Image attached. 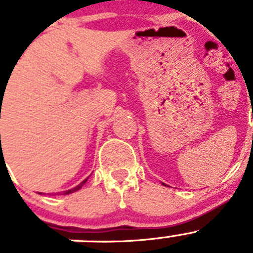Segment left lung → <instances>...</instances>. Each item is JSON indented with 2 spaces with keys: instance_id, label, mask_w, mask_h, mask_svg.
<instances>
[{
  "instance_id": "left-lung-1",
  "label": "left lung",
  "mask_w": 253,
  "mask_h": 253,
  "mask_svg": "<svg viewBox=\"0 0 253 253\" xmlns=\"http://www.w3.org/2000/svg\"><path fill=\"white\" fill-rule=\"evenodd\" d=\"M252 138H253V137H252Z\"/></svg>"
}]
</instances>
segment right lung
Returning <instances> with one entry per match:
<instances>
[{"instance_id": "right-lung-1", "label": "right lung", "mask_w": 253, "mask_h": 253, "mask_svg": "<svg viewBox=\"0 0 253 253\" xmlns=\"http://www.w3.org/2000/svg\"><path fill=\"white\" fill-rule=\"evenodd\" d=\"M87 180H88V177H87L86 180H84V181H82V182H81V183H80V185H79V186H76V187H73V188H71V190H68V191H63V195H70V193H73V192H76V191H79V190H80V188H81V187H82V186H84V183H86V182H87Z\"/></svg>"}]
</instances>
